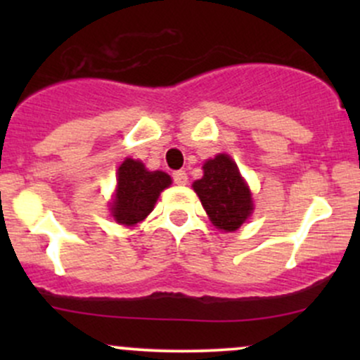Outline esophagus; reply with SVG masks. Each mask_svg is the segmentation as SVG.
I'll return each mask as SVG.
<instances>
[{"mask_svg":"<svg viewBox=\"0 0 360 360\" xmlns=\"http://www.w3.org/2000/svg\"><path fill=\"white\" fill-rule=\"evenodd\" d=\"M172 179H174L176 184L184 186L186 183H188V174H186L184 171H176V172H172Z\"/></svg>","mask_w":360,"mask_h":360,"instance_id":"1","label":"esophagus"}]
</instances>
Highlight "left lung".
<instances>
[{"label": "left lung", "instance_id": "obj_1", "mask_svg": "<svg viewBox=\"0 0 360 360\" xmlns=\"http://www.w3.org/2000/svg\"><path fill=\"white\" fill-rule=\"evenodd\" d=\"M205 176L194 181L193 189L218 230L233 232L252 213V196L237 164L229 155L220 154L206 160Z\"/></svg>", "mask_w": 360, "mask_h": 360}]
</instances>
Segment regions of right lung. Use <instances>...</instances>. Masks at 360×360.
Here are the masks:
<instances>
[{
	"instance_id": "right-lung-1",
	"label": "right lung",
	"mask_w": 360,
	"mask_h": 360,
	"mask_svg": "<svg viewBox=\"0 0 360 360\" xmlns=\"http://www.w3.org/2000/svg\"><path fill=\"white\" fill-rule=\"evenodd\" d=\"M117 183L111 213L117 223L131 226L152 212L160 191L171 184V176L162 171L150 172L139 160L125 159L118 167Z\"/></svg>"
}]
</instances>
